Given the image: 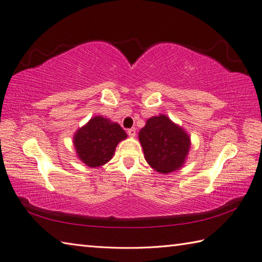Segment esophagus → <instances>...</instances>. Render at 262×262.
Masks as SVG:
<instances>
[{"label": "esophagus", "mask_w": 262, "mask_h": 262, "mask_svg": "<svg viewBox=\"0 0 262 262\" xmlns=\"http://www.w3.org/2000/svg\"><path fill=\"white\" fill-rule=\"evenodd\" d=\"M127 133H128V135H129L130 137H135L136 136V129H135V128H129V129L127 130Z\"/></svg>", "instance_id": "1"}]
</instances>
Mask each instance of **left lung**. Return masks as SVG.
<instances>
[{
  "mask_svg": "<svg viewBox=\"0 0 262 262\" xmlns=\"http://www.w3.org/2000/svg\"><path fill=\"white\" fill-rule=\"evenodd\" d=\"M138 137L147 163L162 173L179 169L190 147L187 133L164 115L147 119Z\"/></svg>",
  "mask_w": 262,
  "mask_h": 262,
  "instance_id": "obj_1",
  "label": "left lung"
}]
</instances>
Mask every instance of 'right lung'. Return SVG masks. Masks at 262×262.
Wrapping results in <instances>:
<instances>
[{
    "mask_svg": "<svg viewBox=\"0 0 262 262\" xmlns=\"http://www.w3.org/2000/svg\"><path fill=\"white\" fill-rule=\"evenodd\" d=\"M127 134L122 128L101 116L94 117L74 136V146L81 161L96 168L113 158L117 144Z\"/></svg>",
    "mask_w": 262,
    "mask_h": 262,
    "instance_id": "add662e5",
    "label": "right lung"
}]
</instances>
